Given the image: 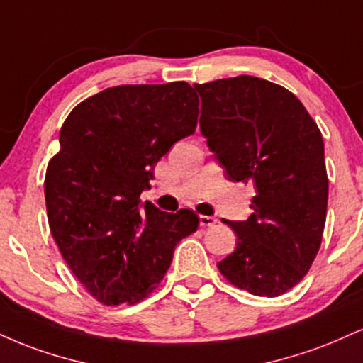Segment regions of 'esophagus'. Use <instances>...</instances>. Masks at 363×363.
Returning a JSON list of instances; mask_svg holds the SVG:
<instances>
[{"instance_id":"34e87169","label":"esophagus","mask_w":363,"mask_h":363,"mask_svg":"<svg viewBox=\"0 0 363 363\" xmlns=\"http://www.w3.org/2000/svg\"><path fill=\"white\" fill-rule=\"evenodd\" d=\"M215 223H216V218H213V216H204V215L199 216V225H201V226H213Z\"/></svg>"}]
</instances>
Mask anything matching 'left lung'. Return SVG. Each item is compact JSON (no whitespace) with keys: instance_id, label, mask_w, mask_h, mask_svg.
I'll use <instances>...</instances> for the list:
<instances>
[{"instance_id":"left-lung-1","label":"left lung","mask_w":363,"mask_h":363,"mask_svg":"<svg viewBox=\"0 0 363 363\" xmlns=\"http://www.w3.org/2000/svg\"><path fill=\"white\" fill-rule=\"evenodd\" d=\"M201 133L231 182L255 189L245 221L223 220L237 247L218 269L253 296L276 298L306 276L328 206L325 143L294 94L260 77L194 84Z\"/></svg>"}]
</instances>
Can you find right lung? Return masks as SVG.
<instances>
[{"mask_svg":"<svg viewBox=\"0 0 363 363\" xmlns=\"http://www.w3.org/2000/svg\"><path fill=\"white\" fill-rule=\"evenodd\" d=\"M198 96L187 82L116 86L77 104L60 128L45 174L49 226L69 269L108 306L135 304L159 286L189 209L142 203L154 165L194 133Z\"/></svg>","mask_w":363,"mask_h":363,"instance_id":"add662e5","label":"right lung"}]
</instances>
